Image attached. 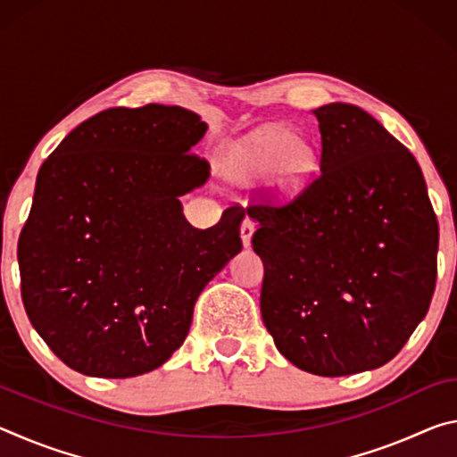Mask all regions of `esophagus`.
Masks as SVG:
<instances>
[{
  "label": "esophagus",
  "mask_w": 457,
  "mask_h": 457,
  "mask_svg": "<svg viewBox=\"0 0 457 457\" xmlns=\"http://www.w3.org/2000/svg\"><path fill=\"white\" fill-rule=\"evenodd\" d=\"M253 231H256V223H253L250 218H245V220L242 221V228H239V236H242V242H244L245 247L252 244Z\"/></svg>",
  "instance_id": "esophagus-1"
}]
</instances>
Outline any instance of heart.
Here are the masks:
<instances>
[{"mask_svg":"<svg viewBox=\"0 0 457 457\" xmlns=\"http://www.w3.org/2000/svg\"><path fill=\"white\" fill-rule=\"evenodd\" d=\"M316 159L311 145L298 137H290L282 129L262 130L231 153L226 173L244 187L260 185L270 175L278 193L296 195L303 191L314 171Z\"/></svg>","mask_w":457,"mask_h":457,"instance_id":"b5f03b06","label":"heart"}]
</instances>
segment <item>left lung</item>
I'll list each match as a JSON object with an SVG mask.
<instances>
[{"instance_id": "left-lung-1", "label": "left lung", "mask_w": 457, "mask_h": 457, "mask_svg": "<svg viewBox=\"0 0 457 457\" xmlns=\"http://www.w3.org/2000/svg\"><path fill=\"white\" fill-rule=\"evenodd\" d=\"M320 175L284 207L250 205L264 262L260 308L294 367L343 377L383 367L431 303L439 228L420 165L362 108L312 111Z\"/></svg>"}]
</instances>
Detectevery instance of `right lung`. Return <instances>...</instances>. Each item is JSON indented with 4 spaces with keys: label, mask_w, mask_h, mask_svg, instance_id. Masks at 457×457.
Instances as JSON below:
<instances>
[{
    "label": "right lung",
    "mask_w": 457,
    "mask_h": 457,
    "mask_svg": "<svg viewBox=\"0 0 457 457\" xmlns=\"http://www.w3.org/2000/svg\"><path fill=\"white\" fill-rule=\"evenodd\" d=\"M205 130L181 106L108 108L37 171L18 242L21 300L44 343L79 373L127 378L163 365L187 337L201 290L242 252V207L207 229L183 215L179 197L210 179L191 153Z\"/></svg>",
    "instance_id": "add662e5"
}]
</instances>
